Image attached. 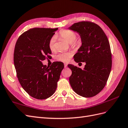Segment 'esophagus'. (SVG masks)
Returning <instances> with one entry per match:
<instances>
[{"mask_svg": "<svg viewBox=\"0 0 128 128\" xmlns=\"http://www.w3.org/2000/svg\"><path fill=\"white\" fill-rule=\"evenodd\" d=\"M67 65H68L67 64L65 63V64H64V67H65V68H66V67H67Z\"/></svg>", "mask_w": 128, "mask_h": 128, "instance_id": "1", "label": "esophagus"}]
</instances>
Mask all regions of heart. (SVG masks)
I'll list each match as a JSON object with an SVG mask.
<instances>
[{
  "label": "heart",
  "mask_w": 128,
  "mask_h": 128,
  "mask_svg": "<svg viewBox=\"0 0 128 128\" xmlns=\"http://www.w3.org/2000/svg\"><path fill=\"white\" fill-rule=\"evenodd\" d=\"M59 36L60 38L63 39L66 42L68 43H71L74 46H76L78 45H80V39L76 40V34L74 31L70 30H62L60 33H59ZM56 38L54 36L52 37L50 41L48 42V46L50 50L53 51L55 50L56 48ZM71 52H60L56 56V58L58 60H60L62 62H67L70 60V58L72 57Z\"/></svg>",
  "instance_id": "heart-1"
}]
</instances>
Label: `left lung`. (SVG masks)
<instances>
[{
  "mask_svg": "<svg viewBox=\"0 0 128 128\" xmlns=\"http://www.w3.org/2000/svg\"><path fill=\"white\" fill-rule=\"evenodd\" d=\"M68 29L78 32L82 42L74 56V61L86 64L83 69L68 65L72 71L71 86L81 96L94 97L106 86L111 71L112 55L109 42L100 26L92 22H76Z\"/></svg>",
  "mask_w": 128,
  "mask_h": 128,
  "instance_id": "1",
  "label": "left lung"
}]
</instances>
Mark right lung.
<instances>
[{
  "label": "right lung",
  "mask_w": 128,
  "mask_h": 128,
  "mask_svg": "<svg viewBox=\"0 0 128 128\" xmlns=\"http://www.w3.org/2000/svg\"><path fill=\"white\" fill-rule=\"evenodd\" d=\"M58 28H33L22 34L16 42L14 61L17 78L29 95L45 100L53 94L64 65L54 62L50 66L42 61L50 57L48 42Z\"/></svg>",
  "instance_id": "obj_1"
}]
</instances>
